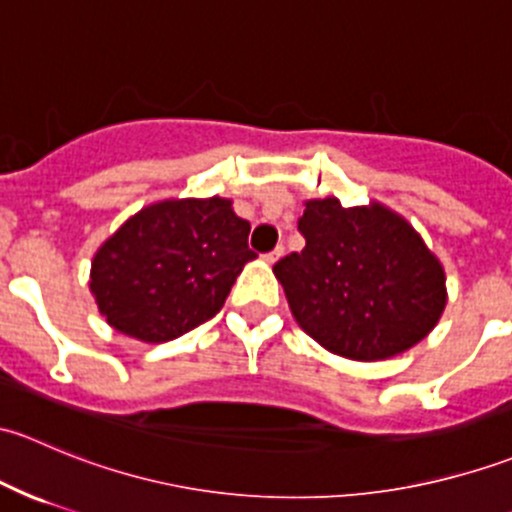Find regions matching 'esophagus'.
Wrapping results in <instances>:
<instances>
[{
	"instance_id": "esophagus-1",
	"label": "esophagus",
	"mask_w": 512,
	"mask_h": 512,
	"mask_svg": "<svg viewBox=\"0 0 512 512\" xmlns=\"http://www.w3.org/2000/svg\"><path fill=\"white\" fill-rule=\"evenodd\" d=\"M282 252H285V247H282V245H277L275 250H272V252H267V255H262V260H265V262H270V265H272V262H277V260H280V257H282Z\"/></svg>"
}]
</instances>
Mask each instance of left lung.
I'll return each instance as SVG.
<instances>
[{
  "mask_svg": "<svg viewBox=\"0 0 512 512\" xmlns=\"http://www.w3.org/2000/svg\"><path fill=\"white\" fill-rule=\"evenodd\" d=\"M307 245L272 270L299 327L329 352L389 359L421 342L446 307V275L401 215L384 205L307 200Z\"/></svg>",
  "mask_w": 512,
  "mask_h": 512,
  "instance_id": "1",
  "label": "left lung"
}]
</instances>
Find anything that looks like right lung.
Here are the masks:
<instances>
[{"label": "right lung", "mask_w": 512, "mask_h": 512, "mask_svg": "<svg viewBox=\"0 0 512 512\" xmlns=\"http://www.w3.org/2000/svg\"><path fill=\"white\" fill-rule=\"evenodd\" d=\"M250 223L225 198L153 203L128 218L94 255L91 292L116 332L170 342L223 309L245 262Z\"/></svg>", "instance_id": "add662e5"}]
</instances>
